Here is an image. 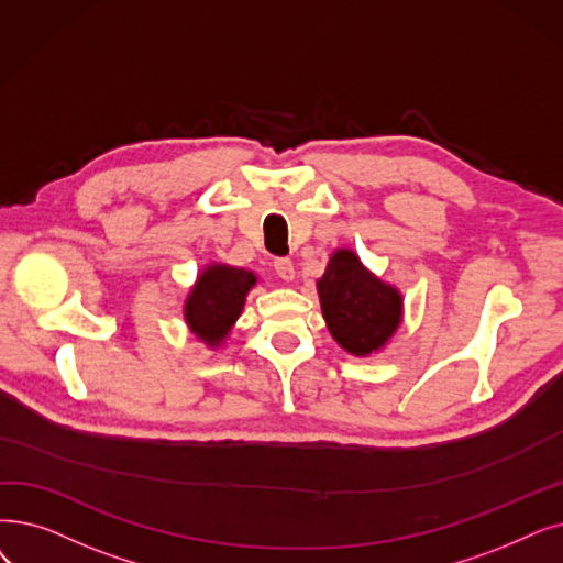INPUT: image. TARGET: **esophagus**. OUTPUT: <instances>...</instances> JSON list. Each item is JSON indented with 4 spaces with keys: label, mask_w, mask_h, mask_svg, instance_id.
Instances as JSON below:
<instances>
[{
    "label": "esophagus",
    "mask_w": 563,
    "mask_h": 563,
    "mask_svg": "<svg viewBox=\"0 0 563 563\" xmlns=\"http://www.w3.org/2000/svg\"><path fill=\"white\" fill-rule=\"evenodd\" d=\"M272 266H274V274L280 280H291V278H295V264H291L289 257H276Z\"/></svg>",
    "instance_id": "obj_1"
}]
</instances>
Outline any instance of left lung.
Masks as SVG:
<instances>
[{
	"label": "left lung",
	"mask_w": 563,
	"mask_h": 563,
	"mask_svg": "<svg viewBox=\"0 0 563 563\" xmlns=\"http://www.w3.org/2000/svg\"><path fill=\"white\" fill-rule=\"evenodd\" d=\"M331 335L352 354H371L400 324V295L373 278L350 251H338L317 283Z\"/></svg>",
	"instance_id": "8db88e82"
}]
</instances>
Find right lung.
<instances>
[{"instance_id":"obj_1","label":"right lung","mask_w":563,"mask_h":563,"mask_svg":"<svg viewBox=\"0 0 563 563\" xmlns=\"http://www.w3.org/2000/svg\"><path fill=\"white\" fill-rule=\"evenodd\" d=\"M253 285L255 276L243 268L209 266L186 301V322L192 333L218 345L236 322Z\"/></svg>"}]
</instances>
